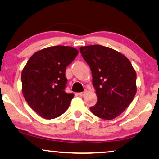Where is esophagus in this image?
<instances>
[{"instance_id": "34e87169", "label": "esophagus", "mask_w": 159, "mask_h": 159, "mask_svg": "<svg viewBox=\"0 0 159 159\" xmlns=\"http://www.w3.org/2000/svg\"><path fill=\"white\" fill-rule=\"evenodd\" d=\"M84 93H85V92H81V93H78L77 95L79 96H83L84 95Z\"/></svg>"}]
</instances>
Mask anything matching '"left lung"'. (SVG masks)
<instances>
[{
  "label": "left lung",
  "mask_w": 159,
  "mask_h": 159,
  "mask_svg": "<svg viewBox=\"0 0 159 159\" xmlns=\"http://www.w3.org/2000/svg\"><path fill=\"white\" fill-rule=\"evenodd\" d=\"M80 52L90 68L97 103L90 108L93 114L112 120L129 107L137 92V75L124 55L102 45L81 47Z\"/></svg>",
  "instance_id": "obj_1"
}]
</instances>
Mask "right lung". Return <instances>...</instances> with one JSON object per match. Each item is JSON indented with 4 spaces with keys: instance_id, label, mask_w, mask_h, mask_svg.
I'll return each mask as SVG.
<instances>
[{
    "instance_id": "1",
    "label": "right lung",
    "mask_w": 159,
    "mask_h": 159,
    "mask_svg": "<svg viewBox=\"0 0 159 159\" xmlns=\"http://www.w3.org/2000/svg\"><path fill=\"white\" fill-rule=\"evenodd\" d=\"M78 54L77 49L54 46L34 53L22 71V93L29 106L45 119L64 113L74 94L65 91L66 69Z\"/></svg>"
}]
</instances>
